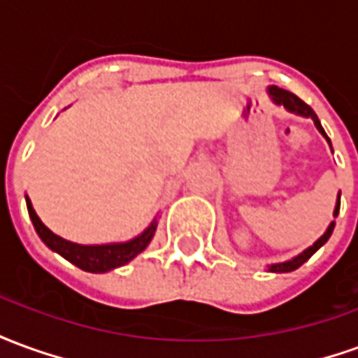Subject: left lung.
<instances>
[{
  "label": "left lung",
  "instance_id": "1",
  "mask_svg": "<svg viewBox=\"0 0 358 358\" xmlns=\"http://www.w3.org/2000/svg\"><path fill=\"white\" fill-rule=\"evenodd\" d=\"M268 95L272 97V101L276 103V105H284L285 109L289 110V113H295V115H301V117H307V118H313L315 120V126L318 128V132L322 134L324 138L328 140V143H330V138L326 136V132H324L322 124H320V120H318V117H316V113L310 107H308L307 103L303 101V99H299L297 95L292 94V92H287V90H282L278 88V86H270L268 88ZM331 145V143H330ZM339 197H341V194L338 195V203H336V209H334V217H338L339 213ZM334 226H336V222H330V226H328V230L318 238V240L310 245V248H307L303 253H299L297 257H293V259H289V261H285V263H276V264H270L268 270L270 272H292V270L299 268L301 264L307 263L310 257L315 255L318 249L322 248L326 241L330 240L331 232H334Z\"/></svg>",
  "mask_w": 358,
  "mask_h": 358
}]
</instances>
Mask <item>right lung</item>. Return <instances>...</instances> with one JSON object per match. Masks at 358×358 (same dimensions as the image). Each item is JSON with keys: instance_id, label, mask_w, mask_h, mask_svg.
<instances>
[{"instance_id": "add662e5", "label": "right lung", "mask_w": 358, "mask_h": 358, "mask_svg": "<svg viewBox=\"0 0 358 358\" xmlns=\"http://www.w3.org/2000/svg\"><path fill=\"white\" fill-rule=\"evenodd\" d=\"M27 209L30 215V220L34 224L36 232L40 236V240L61 257H65L69 263L76 264L78 268L86 270V272H109L113 268H118L122 264L130 263L134 257L141 253L143 249L148 248L151 238L155 236L157 230V218L151 224L134 240L122 241V243H105V245H80V243H73V241L63 240L61 236L53 234L43 224L40 217L36 215L32 203L27 197Z\"/></svg>"}]
</instances>
